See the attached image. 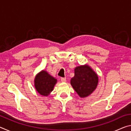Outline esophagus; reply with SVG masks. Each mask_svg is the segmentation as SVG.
Returning a JSON list of instances; mask_svg holds the SVG:
<instances>
[{
    "label": "esophagus",
    "mask_w": 131,
    "mask_h": 131,
    "mask_svg": "<svg viewBox=\"0 0 131 131\" xmlns=\"http://www.w3.org/2000/svg\"><path fill=\"white\" fill-rule=\"evenodd\" d=\"M61 80L62 82H65L66 81V77H61Z\"/></svg>",
    "instance_id": "obj_1"
}]
</instances>
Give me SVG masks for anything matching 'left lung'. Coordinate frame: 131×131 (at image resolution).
<instances>
[{"mask_svg": "<svg viewBox=\"0 0 131 131\" xmlns=\"http://www.w3.org/2000/svg\"><path fill=\"white\" fill-rule=\"evenodd\" d=\"M98 77L88 65L80 66L74 69V76L70 80L74 90L81 97L90 95L96 89Z\"/></svg>", "mask_w": 131, "mask_h": 131, "instance_id": "1", "label": "left lung"}]
</instances>
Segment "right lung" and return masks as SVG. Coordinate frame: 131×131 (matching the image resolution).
I'll return each instance as SVG.
<instances>
[{"label": "right lung", "mask_w": 131, "mask_h": 131, "mask_svg": "<svg viewBox=\"0 0 131 131\" xmlns=\"http://www.w3.org/2000/svg\"><path fill=\"white\" fill-rule=\"evenodd\" d=\"M57 79L54 78L46 71H41L35 79V88L40 94L47 96L53 90Z\"/></svg>", "instance_id": "right-lung-1"}]
</instances>
